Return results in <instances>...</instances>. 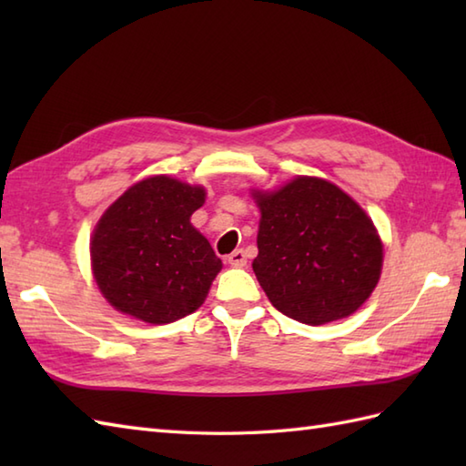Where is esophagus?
<instances>
[{
	"mask_svg": "<svg viewBox=\"0 0 466 466\" xmlns=\"http://www.w3.org/2000/svg\"><path fill=\"white\" fill-rule=\"evenodd\" d=\"M228 264L236 266V268H242V266H246V252L234 250L230 256H228Z\"/></svg>",
	"mask_w": 466,
	"mask_h": 466,
	"instance_id": "obj_1",
	"label": "esophagus"
}]
</instances>
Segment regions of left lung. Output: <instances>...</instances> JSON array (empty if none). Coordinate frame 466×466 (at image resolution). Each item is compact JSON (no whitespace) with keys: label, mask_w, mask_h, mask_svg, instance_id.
I'll return each instance as SVG.
<instances>
[{"label":"left lung","mask_w":466,"mask_h":466,"mask_svg":"<svg viewBox=\"0 0 466 466\" xmlns=\"http://www.w3.org/2000/svg\"><path fill=\"white\" fill-rule=\"evenodd\" d=\"M252 196L262 214L252 268L274 309L310 326L359 310L382 270L380 236L362 208L310 176Z\"/></svg>","instance_id":"left-lung-1"}]
</instances>
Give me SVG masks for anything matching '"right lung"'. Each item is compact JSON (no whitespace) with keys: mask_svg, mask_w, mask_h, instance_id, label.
Here are the masks:
<instances>
[{"mask_svg":"<svg viewBox=\"0 0 466 466\" xmlns=\"http://www.w3.org/2000/svg\"><path fill=\"white\" fill-rule=\"evenodd\" d=\"M204 200L202 186L152 176L107 208L94 228L90 254L97 289L116 310L167 324L200 309L222 270L190 222Z\"/></svg>","mask_w":466,"mask_h":466,"instance_id":"obj_1","label":"right lung"}]
</instances>
